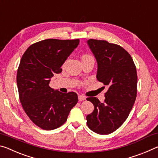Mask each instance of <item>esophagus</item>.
I'll return each mask as SVG.
<instances>
[{
  "mask_svg": "<svg viewBox=\"0 0 158 158\" xmlns=\"http://www.w3.org/2000/svg\"><path fill=\"white\" fill-rule=\"evenodd\" d=\"M78 99H79V101H84L86 99V98H85V97L83 96V95H79Z\"/></svg>",
  "mask_w": 158,
  "mask_h": 158,
  "instance_id": "34e87169",
  "label": "esophagus"
}]
</instances>
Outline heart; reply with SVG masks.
<instances>
[{
  "label": "heart",
  "mask_w": 158,
  "mask_h": 158,
  "mask_svg": "<svg viewBox=\"0 0 158 158\" xmlns=\"http://www.w3.org/2000/svg\"><path fill=\"white\" fill-rule=\"evenodd\" d=\"M86 57H91V56L89 55H84L83 56H82V58H86Z\"/></svg>",
  "instance_id": "1"
}]
</instances>
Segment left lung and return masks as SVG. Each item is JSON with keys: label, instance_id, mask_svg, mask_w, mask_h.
<instances>
[{"label": "left lung", "instance_id": "obj_1", "mask_svg": "<svg viewBox=\"0 0 158 158\" xmlns=\"http://www.w3.org/2000/svg\"><path fill=\"white\" fill-rule=\"evenodd\" d=\"M87 44L97 61V78L108 90L103 103L97 97L87 98L94 107L91 114L87 115V124L95 133L109 134L123 125L135 102L136 66L127 51L120 45L94 39H89Z\"/></svg>", "mask_w": 158, "mask_h": 158}]
</instances>
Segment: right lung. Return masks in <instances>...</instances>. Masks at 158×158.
<instances>
[{
  "mask_svg": "<svg viewBox=\"0 0 158 158\" xmlns=\"http://www.w3.org/2000/svg\"><path fill=\"white\" fill-rule=\"evenodd\" d=\"M79 39H46L32 44L21 59L17 83L20 102L30 120L45 130L64 125L77 102L76 92L67 94L50 87V78L78 45Z\"/></svg>",
  "mask_w": 158,
  "mask_h": 158,
  "instance_id": "1",
  "label": "right lung"
}]
</instances>
